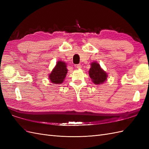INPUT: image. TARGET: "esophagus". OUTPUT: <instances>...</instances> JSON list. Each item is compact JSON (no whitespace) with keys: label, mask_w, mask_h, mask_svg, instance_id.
<instances>
[{"label":"esophagus","mask_w":149,"mask_h":149,"mask_svg":"<svg viewBox=\"0 0 149 149\" xmlns=\"http://www.w3.org/2000/svg\"><path fill=\"white\" fill-rule=\"evenodd\" d=\"M76 68H78V69L81 68V65L78 64V65H76Z\"/></svg>","instance_id":"esophagus-1"}]
</instances>
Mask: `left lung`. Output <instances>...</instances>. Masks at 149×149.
<instances>
[{
	"label": "left lung",
	"mask_w": 149,
	"mask_h": 149,
	"mask_svg": "<svg viewBox=\"0 0 149 149\" xmlns=\"http://www.w3.org/2000/svg\"><path fill=\"white\" fill-rule=\"evenodd\" d=\"M89 75L95 84L103 83L107 78V74L96 62L91 63V68L89 70Z\"/></svg>",
	"instance_id": "obj_1"
}]
</instances>
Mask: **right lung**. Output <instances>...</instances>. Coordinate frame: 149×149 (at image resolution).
Masks as SVG:
<instances>
[{"label": "right lung", "instance_id": "1", "mask_svg": "<svg viewBox=\"0 0 149 149\" xmlns=\"http://www.w3.org/2000/svg\"><path fill=\"white\" fill-rule=\"evenodd\" d=\"M67 73L66 63L63 61H59L57 62L52 73L49 74V79L52 83L61 84L63 82Z\"/></svg>", "mask_w": 149, "mask_h": 149}]
</instances>
